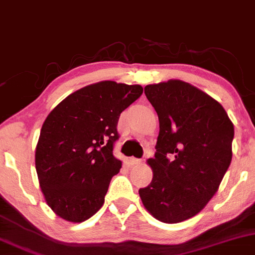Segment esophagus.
Returning a JSON list of instances; mask_svg holds the SVG:
<instances>
[{
    "label": "esophagus",
    "mask_w": 255,
    "mask_h": 255,
    "mask_svg": "<svg viewBox=\"0 0 255 255\" xmlns=\"http://www.w3.org/2000/svg\"><path fill=\"white\" fill-rule=\"evenodd\" d=\"M129 162H130V165H137V164H140V162H141V159H137V158L131 157V158L129 159Z\"/></svg>",
    "instance_id": "34e87169"
}]
</instances>
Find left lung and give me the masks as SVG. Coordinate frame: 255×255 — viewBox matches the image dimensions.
Here are the masks:
<instances>
[{
    "label": "left lung",
    "mask_w": 255,
    "mask_h": 255,
    "mask_svg": "<svg viewBox=\"0 0 255 255\" xmlns=\"http://www.w3.org/2000/svg\"><path fill=\"white\" fill-rule=\"evenodd\" d=\"M145 95L157 112L160 130L154 158L147 160L152 182L139 195L153 217L183 222L216 194L232 161L234 126L216 100L189 83L149 84Z\"/></svg>",
    "instance_id": "8db88e82"
}]
</instances>
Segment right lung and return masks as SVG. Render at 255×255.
Wrapping results in <instances>:
<instances>
[{"mask_svg": "<svg viewBox=\"0 0 255 255\" xmlns=\"http://www.w3.org/2000/svg\"><path fill=\"white\" fill-rule=\"evenodd\" d=\"M141 85L103 81L69 95L46 118L35 168L46 203L79 223L101 209L122 161L113 154L120 114L141 96Z\"/></svg>", "mask_w": 255, "mask_h": 255, "instance_id": "right-lung-1", "label": "right lung"}]
</instances>
